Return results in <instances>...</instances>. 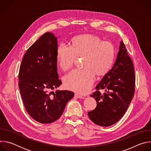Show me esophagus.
Listing matches in <instances>:
<instances>
[{
    "instance_id": "34e87169",
    "label": "esophagus",
    "mask_w": 151,
    "mask_h": 151,
    "mask_svg": "<svg viewBox=\"0 0 151 151\" xmlns=\"http://www.w3.org/2000/svg\"><path fill=\"white\" fill-rule=\"evenodd\" d=\"M75 97L76 98H78V99H83V97L82 96H81V95H79L78 94H76V93L75 94Z\"/></svg>"
}]
</instances>
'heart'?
Listing matches in <instances>:
<instances>
[{
	"label": "heart",
	"instance_id": "b5f03b06",
	"mask_svg": "<svg viewBox=\"0 0 151 151\" xmlns=\"http://www.w3.org/2000/svg\"><path fill=\"white\" fill-rule=\"evenodd\" d=\"M115 49L112 44L103 42L91 34L72 39L70 47L60 44L57 50V61L63 71L69 70L76 58L83 57V69L74 70L65 76L64 85L67 89L81 94L87 93L97 76L105 75L114 61Z\"/></svg>",
	"mask_w": 151,
	"mask_h": 151
}]
</instances>
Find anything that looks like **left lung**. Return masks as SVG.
Returning a JSON list of instances; mask_svg holds the SVG:
<instances>
[{"mask_svg":"<svg viewBox=\"0 0 151 151\" xmlns=\"http://www.w3.org/2000/svg\"><path fill=\"white\" fill-rule=\"evenodd\" d=\"M134 86L133 63L121 40L114 66L96 86L97 91L91 96L96 99L97 107L88 113L90 119L103 127H109L118 122L132 101ZM99 89L104 90L105 93L101 94Z\"/></svg>","mask_w":151,"mask_h":151,"instance_id":"8db88e82","label":"left lung"}]
</instances>
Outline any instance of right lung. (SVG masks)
I'll use <instances>...</instances> for the list:
<instances>
[{
  "mask_svg": "<svg viewBox=\"0 0 151 151\" xmlns=\"http://www.w3.org/2000/svg\"><path fill=\"white\" fill-rule=\"evenodd\" d=\"M57 37L51 32L44 33L27 50L19 68L18 85L25 108L42 124L57 120L74 96L68 90L52 91L61 84L57 73Z\"/></svg>",
  "mask_w": 151,
  "mask_h": 151,
  "instance_id": "obj_1",
  "label": "right lung"
}]
</instances>
